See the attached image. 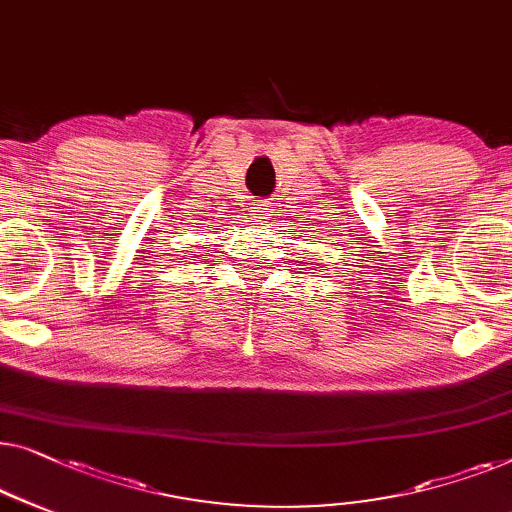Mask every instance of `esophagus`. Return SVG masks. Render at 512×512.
<instances>
[{
	"label": "esophagus",
	"mask_w": 512,
	"mask_h": 512,
	"mask_svg": "<svg viewBox=\"0 0 512 512\" xmlns=\"http://www.w3.org/2000/svg\"><path fill=\"white\" fill-rule=\"evenodd\" d=\"M253 215L255 218H259V220H266L269 218V213H271V204L269 201H264V199H259V201H253Z\"/></svg>",
	"instance_id": "esophagus-1"
}]
</instances>
